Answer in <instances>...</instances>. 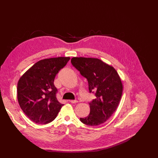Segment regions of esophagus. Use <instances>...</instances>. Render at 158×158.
<instances>
[{
  "mask_svg": "<svg viewBox=\"0 0 158 158\" xmlns=\"http://www.w3.org/2000/svg\"><path fill=\"white\" fill-rule=\"evenodd\" d=\"M70 102H71V103H73V104H75V103H77V102H78V101H77V100H70Z\"/></svg>",
  "mask_w": 158,
  "mask_h": 158,
  "instance_id": "esophagus-1",
  "label": "esophagus"
}]
</instances>
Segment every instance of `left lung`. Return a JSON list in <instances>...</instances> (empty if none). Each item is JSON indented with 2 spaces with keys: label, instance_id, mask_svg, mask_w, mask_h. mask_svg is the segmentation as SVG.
I'll return each instance as SVG.
<instances>
[{
  "label": "left lung",
  "instance_id": "left-lung-1",
  "mask_svg": "<svg viewBox=\"0 0 158 158\" xmlns=\"http://www.w3.org/2000/svg\"><path fill=\"white\" fill-rule=\"evenodd\" d=\"M73 66L88 79L89 91H96V99L89 103L90 113L81 122L95 126L105 123L118 106L123 92V85L116 70L101 60L74 57Z\"/></svg>",
  "mask_w": 158,
  "mask_h": 158
}]
</instances>
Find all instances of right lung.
Returning <instances> with one entry per match:
<instances>
[{
    "label": "right lung",
    "mask_w": 158,
    "mask_h": 158,
    "mask_svg": "<svg viewBox=\"0 0 158 158\" xmlns=\"http://www.w3.org/2000/svg\"><path fill=\"white\" fill-rule=\"evenodd\" d=\"M69 57L41 60L20 77L17 87L21 109L33 122L46 124L54 119L63 106L56 98L55 77Z\"/></svg>",
    "instance_id": "obj_1"
}]
</instances>
